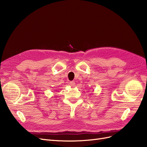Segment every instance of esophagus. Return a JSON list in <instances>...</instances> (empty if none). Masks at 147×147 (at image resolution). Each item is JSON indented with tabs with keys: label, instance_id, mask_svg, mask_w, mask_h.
Returning a JSON list of instances; mask_svg holds the SVG:
<instances>
[{
	"label": "esophagus",
	"instance_id": "esophagus-1",
	"mask_svg": "<svg viewBox=\"0 0 147 147\" xmlns=\"http://www.w3.org/2000/svg\"><path fill=\"white\" fill-rule=\"evenodd\" d=\"M70 85L72 87H74L75 86V83L74 82H70Z\"/></svg>",
	"mask_w": 147,
	"mask_h": 147
}]
</instances>
